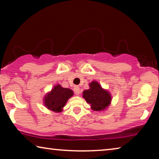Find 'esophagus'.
<instances>
[{"label": "esophagus", "mask_w": 159, "mask_h": 159, "mask_svg": "<svg viewBox=\"0 0 159 159\" xmlns=\"http://www.w3.org/2000/svg\"><path fill=\"white\" fill-rule=\"evenodd\" d=\"M74 93L76 95H79V93H80V88L79 86H75L74 89Z\"/></svg>", "instance_id": "obj_1"}]
</instances>
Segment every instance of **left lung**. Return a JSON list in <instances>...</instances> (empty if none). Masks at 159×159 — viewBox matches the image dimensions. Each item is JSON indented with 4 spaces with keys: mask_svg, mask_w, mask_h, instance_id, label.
Returning a JSON list of instances; mask_svg holds the SVG:
<instances>
[{
    "mask_svg": "<svg viewBox=\"0 0 159 159\" xmlns=\"http://www.w3.org/2000/svg\"><path fill=\"white\" fill-rule=\"evenodd\" d=\"M90 89L83 92V98L96 112L103 111L110 106L112 96L109 91L102 89L99 83L93 80L89 84Z\"/></svg>",
    "mask_w": 159,
    "mask_h": 159,
    "instance_id": "left-lung-1",
    "label": "left lung"
}]
</instances>
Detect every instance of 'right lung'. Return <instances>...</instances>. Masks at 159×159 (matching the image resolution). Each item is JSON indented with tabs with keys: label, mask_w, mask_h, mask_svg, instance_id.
Instances as JSON below:
<instances>
[{
	"label": "right lung",
	"mask_w": 159,
	"mask_h": 159,
	"mask_svg": "<svg viewBox=\"0 0 159 159\" xmlns=\"http://www.w3.org/2000/svg\"><path fill=\"white\" fill-rule=\"evenodd\" d=\"M74 95L72 90L63 88L60 84L54 88L44 97V105L47 109L55 112H61L68 100Z\"/></svg>",
	"instance_id": "1"
}]
</instances>
